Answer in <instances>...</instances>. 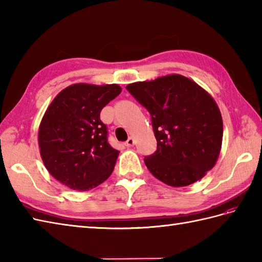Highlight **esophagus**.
<instances>
[{
	"label": "esophagus",
	"mask_w": 262,
	"mask_h": 262,
	"mask_svg": "<svg viewBox=\"0 0 262 262\" xmlns=\"http://www.w3.org/2000/svg\"><path fill=\"white\" fill-rule=\"evenodd\" d=\"M125 144H126V146H127V147L134 146V144H135V140H134V137H129V138H128L127 142H126Z\"/></svg>",
	"instance_id": "esophagus-1"
}]
</instances>
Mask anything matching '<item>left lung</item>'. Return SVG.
Listing matches in <instances>:
<instances>
[{"label":"left lung","mask_w":262,"mask_h":262,"mask_svg":"<svg viewBox=\"0 0 262 262\" xmlns=\"http://www.w3.org/2000/svg\"><path fill=\"white\" fill-rule=\"evenodd\" d=\"M126 89L151 114L158 148L144 162L157 179L186 187L214 168L223 141V119L204 88L183 75L169 74Z\"/></svg>","instance_id":"1"}]
</instances>
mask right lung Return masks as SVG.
Returning a JSON list of instances; mask_svg holds the SVG:
<instances>
[{"mask_svg":"<svg viewBox=\"0 0 262 262\" xmlns=\"http://www.w3.org/2000/svg\"><path fill=\"white\" fill-rule=\"evenodd\" d=\"M120 92L115 83H76L63 89L42 116L38 144L43 165L72 190H90L113 173L119 151L109 145L100 113Z\"/></svg>","mask_w":262,"mask_h":262,"instance_id":"1","label":"right lung"}]
</instances>
